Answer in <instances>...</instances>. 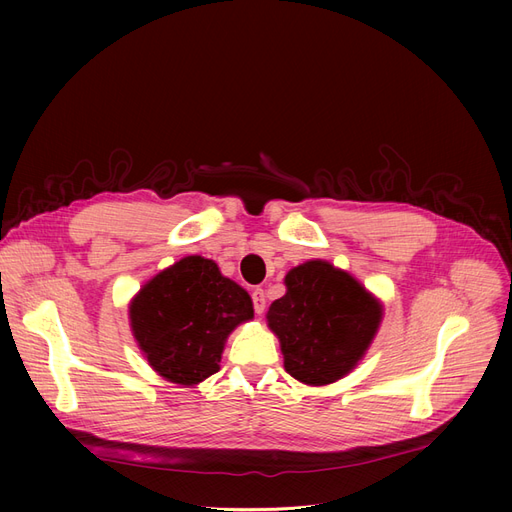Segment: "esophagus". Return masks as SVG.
I'll list each match as a JSON object with an SVG mask.
<instances>
[{
  "mask_svg": "<svg viewBox=\"0 0 512 512\" xmlns=\"http://www.w3.org/2000/svg\"><path fill=\"white\" fill-rule=\"evenodd\" d=\"M251 299H253V309H255V313H257V315H263V313H265V307H267L265 292H263L261 288H255L253 294H251Z\"/></svg>",
  "mask_w": 512,
  "mask_h": 512,
  "instance_id": "1",
  "label": "esophagus"
}]
</instances>
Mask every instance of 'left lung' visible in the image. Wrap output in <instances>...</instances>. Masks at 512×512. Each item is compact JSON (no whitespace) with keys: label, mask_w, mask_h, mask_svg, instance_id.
<instances>
[{"label":"left lung","mask_w":512,"mask_h":512,"mask_svg":"<svg viewBox=\"0 0 512 512\" xmlns=\"http://www.w3.org/2000/svg\"><path fill=\"white\" fill-rule=\"evenodd\" d=\"M382 307L328 261H307L286 274V294L267 311L294 380L324 386L340 380L365 355Z\"/></svg>","instance_id":"8db88e82"}]
</instances>
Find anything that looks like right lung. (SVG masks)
Here are the masks:
<instances>
[{"instance_id":"right-lung-1","label":"right lung","mask_w":512,"mask_h":512,"mask_svg":"<svg viewBox=\"0 0 512 512\" xmlns=\"http://www.w3.org/2000/svg\"><path fill=\"white\" fill-rule=\"evenodd\" d=\"M251 317L247 290L199 255L157 274L130 305L132 334L149 365L180 386L218 371L226 336Z\"/></svg>"}]
</instances>
